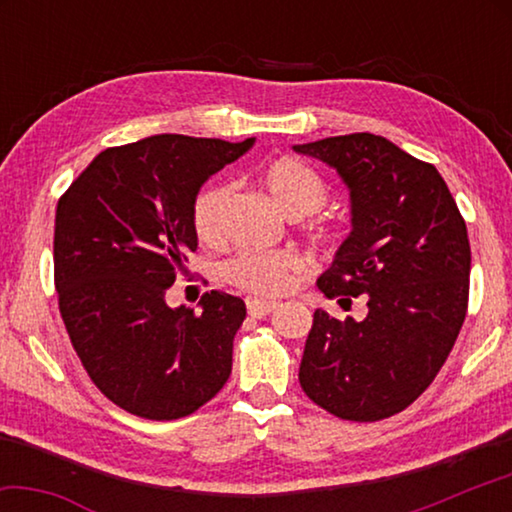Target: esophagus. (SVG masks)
<instances>
[{"label":"esophagus","instance_id":"obj_1","mask_svg":"<svg viewBox=\"0 0 512 512\" xmlns=\"http://www.w3.org/2000/svg\"><path fill=\"white\" fill-rule=\"evenodd\" d=\"M277 307V302H271V300H246V309H248V316L253 318H264L271 314V311Z\"/></svg>","mask_w":512,"mask_h":512}]
</instances>
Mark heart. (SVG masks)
<instances>
[{"label": "heart", "instance_id": "1", "mask_svg": "<svg viewBox=\"0 0 512 512\" xmlns=\"http://www.w3.org/2000/svg\"><path fill=\"white\" fill-rule=\"evenodd\" d=\"M257 183L289 219L316 214L327 201L325 180L298 158H275L264 164L257 173ZM230 198L232 189L225 183L205 185L194 198V232L205 244H216L223 237ZM300 271L302 259L284 250H241L221 266L223 280L250 296H277L291 287L293 277Z\"/></svg>", "mask_w": 512, "mask_h": 512}]
</instances>
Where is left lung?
<instances>
[{
  "label": "left lung",
  "mask_w": 512,
  "mask_h": 512,
  "mask_svg": "<svg viewBox=\"0 0 512 512\" xmlns=\"http://www.w3.org/2000/svg\"><path fill=\"white\" fill-rule=\"evenodd\" d=\"M293 149L334 167L350 189L352 232L318 289L368 296L363 320L316 309L300 386L341 420L391 418L427 391L461 332L472 262L465 221L438 169L386 137L352 133Z\"/></svg>",
  "instance_id": "8db88e82"
}]
</instances>
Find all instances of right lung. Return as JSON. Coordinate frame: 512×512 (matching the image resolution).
Here are the masks:
<instances>
[{
	"instance_id": "1",
	"label": "right lung",
	"mask_w": 512,
	"mask_h": 512,
	"mask_svg": "<svg viewBox=\"0 0 512 512\" xmlns=\"http://www.w3.org/2000/svg\"><path fill=\"white\" fill-rule=\"evenodd\" d=\"M244 142L151 135L101 151L56 207L54 282L69 341L94 386L146 420H178L221 391L244 300L201 298V314L167 305L198 248L194 198Z\"/></svg>"
}]
</instances>
